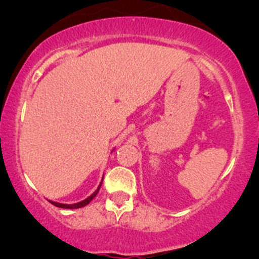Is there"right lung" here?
Wrapping results in <instances>:
<instances>
[{
  "label": "right lung",
  "instance_id": "obj_1",
  "mask_svg": "<svg viewBox=\"0 0 259 259\" xmlns=\"http://www.w3.org/2000/svg\"><path fill=\"white\" fill-rule=\"evenodd\" d=\"M101 184H102V183H101ZM101 184H100V186L97 187V190H96V191L94 192V194H92L91 196H89L88 198H85L84 201L78 202V203H73V204H64V203H58V202H53V201H50V202H51V203L53 204V206L59 207V208H67V209H75V208H81V207L86 206V204L90 203V202H91L92 200H94L95 197H96V195L99 194V190H100V187H101Z\"/></svg>",
  "mask_w": 259,
  "mask_h": 259
}]
</instances>
